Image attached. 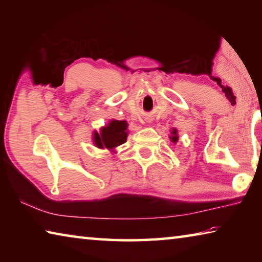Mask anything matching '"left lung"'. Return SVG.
I'll return each mask as SVG.
<instances>
[{"instance_id": "left-lung-1", "label": "left lung", "mask_w": 262, "mask_h": 262, "mask_svg": "<svg viewBox=\"0 0 262 262\" xmlns=\"http://www.w3.org/2000/svg\"><path fill=\"white\" fill-rule=\"evenodd\" d=\"M170 141L172 142V143L177 144V142L179 141V135H178V130L176 129V128H172L171 132H170Z\"/></svg>"}]
</instances>
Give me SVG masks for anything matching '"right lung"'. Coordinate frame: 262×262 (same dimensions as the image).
<instances>
[{"mask_svg":"<svg viewBox=\"0 0 262 262\" xmlns=\"http://www.w3.org/2000/svg\"><path fill=\"white\" fill-rule=\"evenodd\" d=\"M128 123L125 120H110L99 132L92 133V142L98 149H107L115 154V149L127 141Z\"/></svg>","mask_w":262,"mask_h":262,"instance_id":"1","label":"right lung"}]
</instances>
